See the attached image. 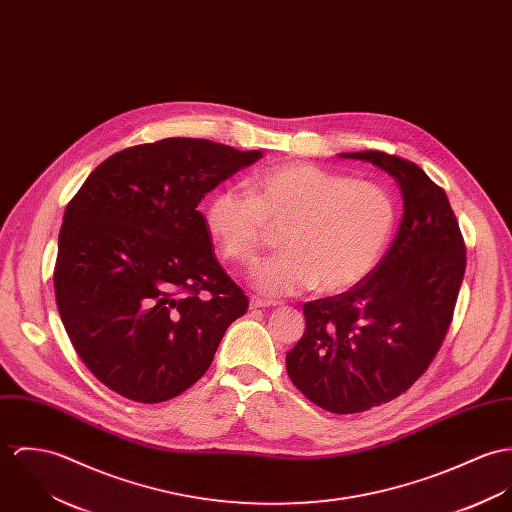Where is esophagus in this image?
I'll use <instances>...</instances> for the list:
<instances>
[{
	"mask_svg": "<svg viewBox=\"0 0 512 512\" xmlns=\"http://www.w3.org/2000/svg\"><path fill=\"white\" fill-rule=\"evenodd\" d=\"M279 302H275V300H263V298H259V296H251V300H249V308L251 310H257V308H271V306H277Z\"/></svg>",
	"mask_w": 512,
	"mask_h": 512,
	"instance_id": "1",
	"label": "esophagus"
}]
</instances>
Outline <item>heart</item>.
Segmentation results:
<instances>
[{
    "label": "heart",
    "instance_id": "b5f03b06",
    "mask_svg": "<svg viewBox=\"0 0 512 512\" xmlns=\"http://www.w3.org/2000/svg\"><path fill=\"white\" fill-rule=\"evenodd\" d=\"M222 255L249 265L271 228H283V253L263 261L255 286L273 296L312 286L341 292L379 263L395 226L389 192L312 163H286L249 178V192L218 190L204 214Z\"/></svg>",
    "mask_w": 512,
    "mask_h": 512
}]
</instances>
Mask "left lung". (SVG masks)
<instances>
[{"instance_id": "1", "label": "left lung", "mask_w": 512, "mask_h": 512, "mask_svg": "<svg viewBox=\"0 0 512 512\" xmlns=\"http://www.w3.org/2000/svg\"><path fill=\"white\" fill-rule=\"evenodd\" d=\"M340 157L397 180L402 222L363 281L302 306L306 330L286 353V371L314 404L353 414L397 398L436 357L454 318L465 243L446 192L418 165L381 151Z\"/></svg>"}]
</instances>
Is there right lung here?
I'll return each mask as SVG.
<instances>
[{
    "mask_svg": "<svg viewBox=\"0 0 512 512\" xmlns=\"http://www.w3.org/2000/svg\"><path fill=\"white\" fill-rule=\"evenodd\" d=\"M261 157L188 137L129 147L66 206L55 267L60 320L86 367L117 395L145 404L178 397L247 312L198 204Z\"/></svg>",
    "mask_w": 512,
    "mask_h": 512,
    "instance_id": "right-lung-1",
    "label": "right lung"
}]
</instances>
